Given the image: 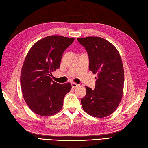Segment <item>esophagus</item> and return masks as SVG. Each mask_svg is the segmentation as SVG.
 <instances>
[{"label": "esophagus", "instance_id": "obj_1", "mask_svg": "<svg viewBox=\"0 0 148 148\" xmlns=\"http://www.w3.org/2000/svg\"><path fill=\"white\" fill-rule=\"evenodd\" d=\"M71 86L73 88H75V87H78V86H79V84H77L76 83L73 82V83H71Z\"/></svg>", "mask_w": 148, "mask_h": 148}]
</instances>
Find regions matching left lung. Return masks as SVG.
<instances>
[{"mask_svg": "<svg viewBox=\"0 0 148 148\" xmlns=\"http://www.w3.org/2000/svg\"><path fill=\"white\" fill-rule=\"evenodd\" d=\"M88 54L89 70L97 74L95 89L86 86V95L81 98L83 109L95 117L112 114L122 99L124 70L116 47L100 37L78 38Z\"/></svg>", "mask_w": 148, "mask_h": 148, "instance_id": "8db88e82", "label": "left lung"}]
</instances>
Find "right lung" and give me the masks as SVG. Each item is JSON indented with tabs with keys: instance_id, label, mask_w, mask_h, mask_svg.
Returning a JSON list of instances; mask_svg holds the SVG:
<instances>
[{
	"instance_id": "right-lung-1",
	"label": "right lung",
	"mask_w": 148,
	"mask_h": 148,
	"mask_svg": "<svg viewBox=\"0 0 148 148\" xmlns=\"http://www.w3.org/2000/svg\"><path fill=\"white\" fill-rule=\"evenodd\" d=\"M74 40L61 36H47L29 51L21 71L20 84L26 103L36 114L50 116L61 110L71 85L57 83L51 76L59 68L63 53Z\"/></svg>"
}]
</instances>
